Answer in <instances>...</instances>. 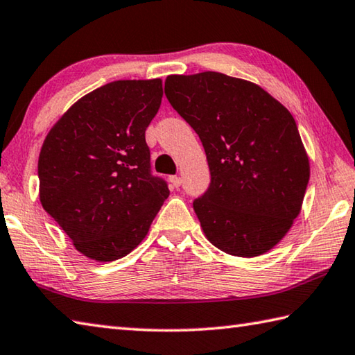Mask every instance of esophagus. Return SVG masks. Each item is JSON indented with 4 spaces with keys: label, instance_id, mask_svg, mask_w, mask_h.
I'll return each instance as SVG.
<instances>
[{
    "label": "esophagus",
    "instance_id": "34e87169",
    "mask_svg": "<svg viewBox=\"0 0 355 355\" xmlns=\"http://www.w3.org/2000/svg\"><path fill=\"white\" fill-rule=\"evenodd\" d=\"M171 183L173 184V186H175V187H180V186H182V178H180V177H171Z\"/></svg>",
    "mask_w": 355,
    "mask_h": 355
}]
</instances>
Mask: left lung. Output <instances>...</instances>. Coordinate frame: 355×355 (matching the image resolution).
I'll list each match as a JSON object with an SVG mask.
<instances>
[{
  "mask_svg": "<svg viewBox=\"0 0 355 355\" xmlns=\"http://www.w3.org/2000/svg\"><path fill=\"white\" fill-rule=\"evenodd\" d=\"M164 94L206 152L211 184L193 201L206 239L235 257L270 251L300 214L309 182L294 116L259 85L220 72L169 75Z\"/></svg>",
  "mask_w": 355,
  "mask_h": 355,
  "instance_id": "8db88e82",
  "label": "left lung"
}]
</instances>
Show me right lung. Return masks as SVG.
Here are the masks:
<instances>
[{"mask_svg": "<svg viewBox=\"0 0 355 355\" xmlns=\"http://www.w3.org/2000/svg\"><path fill=\"white\" fill-rule=\"evenodd\" d=\"M162 98L159 78L107 83L72 104L41 146V205L87 259L134 251L169 197L144 138Z\"/></svg>", "mask_w": 355, "mask_h": 355, "instance_id": "obj_1", "label": "right lung"}]
</instances>
